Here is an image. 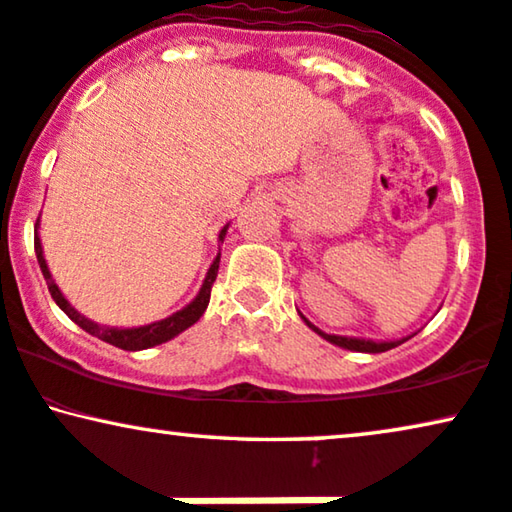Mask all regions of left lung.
Listing matches in <instances>:
<instances>
[{
  "instance_id": "1",
  "label": "left lung",
  "mask_w": 512,
  "mask_h": 512,
  "mask_svg": "<svg viewBox=\"0 0 512 512\" xmlns=\"http://www.w3.org/2000/svg\"><path fill=\"white\" fill-rule=\"evenodd\" d=\"M303 320H305V317H303ZM305 324H308V327L313 329L315 334H320L324 341L334 343V345H338V348H345V350H357V353H386V350L397 348V345L409 341V338H411V336H407V338H400V341H367V338H348V336L324 334V331L317 329L315 324H310L308 320H305Z\"/></svg>"
}]
</instances>
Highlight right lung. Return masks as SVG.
<instances>
[{
    "mask_svg": "<svg viewBox=\"0 0 512 512\" xmlns=\"http://www.w3.org/2000/svg\"><path fill=\"white\" fill-rule=\"evenodd\" d=\"M35 228H39V218L35 223ZM225 232H228V225L221 230V235H218V242L225 240ZM35 254H37V261H39V268H42V275L46 284H49V291H51V298L56 301L58 308L63 310L65 315L70 317L72 322L79 324L84 331H89L91 336L101 338V341L115 345V348H122V350H145V348H152V345H159V343H167L171 338L181 334L188 327H192L199 317L204 315V310H207L209 305V296H211V284L216 282V275H218V263H221V254L214 258V263H211V268L207 272V277H204V284L202 289H199V294L192 298V301L185 305L183 310H178V313L169 315L167 320H159V322H152V324H145V327H134V329H115V327H101V324L86 320L84 315H79L75 308L68 303V298L61 294V289H58V284L53 282L51 272H49V265L44 261V251H42V242H39V235L35 237Z\"/></svg>",
    "mask_w": 512,
    "mask_h": 512,
    "instance_id": "1",
    "label": "right lung"
}]
</instances>
